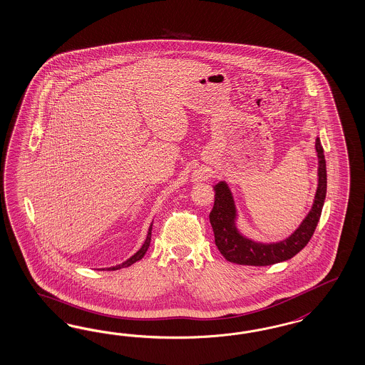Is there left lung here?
I'll list each match as a JSON object with an SVG mask.
<instances>
[{
  "label": "left lung",
  "instance_id": "left-lung-1",
  "mask_svg": "<svg viewBox=\"0 0 365 365\" xmlns=\"http://www.w3.org/2000/svg\"><path fill=\"white\" fill-rule=\"evenodd\" d=\"M318 158L317 190L313 205L292 235L278 242H260L245 235L237 227V208L228 184L222 180L213 185L215 204L210 222L215 245L228 262L243 266H270L293 258L314 234L327 197V163L319 138H316Z\"/></svg>",
  "mask_w": 365,
  "mask_h": 365
}]
</instances>
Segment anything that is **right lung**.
Segmentation results:
<instances>
[{
	"label": "right lung",
	"mask_w": 365,
	"mask_h": 365,
	"mask_svg": "<svg viewBox=\"0 0 365 365\" xmlns=\"http://www.w3.org/2000/svg\"><path fill=\"white\" fill-rule=\"evenodd\" d=\"M152 227H153V223L150 224V227H149V231H148V235H146V239H145L143 245H142L141 248H140L134 255H131L129 259H126V260H125V262H122L120 264L113 266V267H108L106 270L115 271L119 270V269H125V267H129V266H131L133 263H135V262L141 260V259L143 258V255L146 254V251H148V248H149V245H150V240H152ZM102 270H105V269H102Z\"/></svg>",
	"instance_id": "right-lung-1"
}]
</instances>
